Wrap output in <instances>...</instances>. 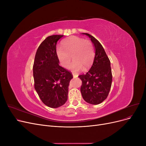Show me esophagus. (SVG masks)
<instances>
[{
	"instance_id": "34e87169",
	"label": "esophagus",
	"mask_w": 146,
	"mask_h": 146,
	"mask_svg": "<svg viewBox=\"0 0 146 146\" xmlns=\"http://www.w3.org/2000/svg\"><path fill=\"white\" fill-rule=\"evenodd\" d=\"M72 76H73V77H74V78H76V77H78V74H76V73H74V72H72Z\"/></svg>"
}]
</instances>
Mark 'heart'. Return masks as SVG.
<instances>
[{
	"label": "heart",
	"instance_id": "heart-1",
	"mask_svg": "<svg viewBox=\"0 0 146 146\" xmlns=\"http://www.w3.org/2000/svg\"><path fill=\"white\" fill-rule=\"evenodd\" d=\"M56 55L61 64L68 68L71 61L73 62L69 69L75 72L90 68L93 63L95 50L92 43L88 39L71 36L66 38L61 42V47L56 49Z\"/></svg>",
	"mask_w": 146,
	"mask_h": 146
}]
</instances>
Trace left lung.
<instances>
[{
  "mask_svg": "<svg viewBox=\"0 0 146 146\" xmlns=\"http://www.w3.org/2000/svg\"><path fill=\"white\" fill-rule=\"evenodd\" d=\"M83 34L91 38L96 52L93 64L89 71L78 76L82 82L80 91L86 102L98 105L107 99L111 89L112 72L110 61L98 39L88 33Z\"/></svg>",
  "mask_w": 146,
  "mask_h": 146,
  "instance_id": "8db88e82",
  "label": "left lung"
}]
</instances>
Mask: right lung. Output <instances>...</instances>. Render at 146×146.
Here are the masks:
<instances>
[{
  "label": "right lung",
  "mask_w": 146,
  "mask_h": 146,
  "mask_svg": "<svg viewBox=\"0 0 146 146\" xmlns=\"http://www.w3.org/2000/svg\"><path fill=\"white\" fill-rule=\"evenodd\" d=\"M63 36L47 37L38 48L33 66L35 89L43 104L53 108L67 101L69 82L73 78L71 72L58 64L56 43Z\"/></svg>",
  "instance_id": "obj_1"
}]
</instances>
